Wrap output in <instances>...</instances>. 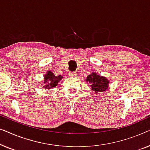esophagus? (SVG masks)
Segmentation results:
<instances>
[{
    "instance_id": "esophagus-1",
    "label": "esophagus",
    "mask_w": 150,
    "mask_h": 150,
    "mask_svg": "<svg viewBox=\"0 0 150 150\" xmlns=\"http://www.w3.org/2000/svg\"><path fill=\"white\" fill-rule=\"evenodd\" d=\"M69 76H71V77H75V76H76V75H77V74H76V72H72V71H71V72H69Z\"/></svg>"
}]
</instances>
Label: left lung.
<instances>
[{"label": "left lung", "instance_id": "1", "mask_svg": "<svg viewBox=\"0 0 150 150\" xmlns=\"http://www.w3.org/2000/svg\"><path fill=\"white\" fill-rule=\"evenodd\" d=\"M86 83L90 84L91 89L98 93V92L104 91L109 85V81L106 77L100 76L97 73L93 72L88 75L86 79Z\"/></svg>", "mask_w": 150, "mask_h": 150}]
</instances>
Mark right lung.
Returning a JSON list of instances; mask_svg holds the SVG:
<instances>
[{"label":"right lung","instance_id":"obj_1","mask_svg":"<svg viewBox=\"0 0 150 150\" xmlns=\"http://www.w3.org/2000/svg\"><path fill=\"white\" fill-rule=\"evenodd\" d=\"M63 76L61 75L55 76L51 71H48L46 75H44V88L46 89H49L50 88H54L58 85L59 82L61 81Z\"/></svg>","mask_w":150,"mask_h":150}]
</instances>
